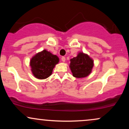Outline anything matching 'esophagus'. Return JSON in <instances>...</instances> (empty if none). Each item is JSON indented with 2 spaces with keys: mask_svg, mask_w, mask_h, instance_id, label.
Wrapping results in <instances>:
<instances>
[{
  "mask_svg": "<svg viewBox=\"0 0 129 129\" xmlns=\"http://www.w3.org/2000/svg\"><path fill=\"white\" fill-rule=\"evenodd\" d=\"M61 60L62 62H65L66 61V57H64V56H63V57H61Z\"/></svg>",
  "mask_w": 129,
  "mask_h": 129,
  "instance_id": "esophagus-1",
  "label": "esophagus"
}]
</instances>
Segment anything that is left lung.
<instances>
[{"label":"left lung","instance_id":"1","mask_svg":"<svg viewBox=\"0 0 129 129\" xmlns=\"http://www.w3.org/2000/svg\"><path fill=\"white\" fill-rule=\"evenodd\" d=\"M93 61L87 54L80 53L76 57L70 60L71 71L73 76L78 78H84L91 73Z\"/></svg>","mask_w":129,"mask_h":129}]
</instances>
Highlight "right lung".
I'll use <instances>...</instances> for the list:
<instances>
[{
  "mask_svg": "<svg viewBox=\"0 0 129 129\" xmlns=\"http://www.w3.org/2000/svg\"><path fill=\"white\" fill-rule=\"evenodd\" d=\"M58 62L57 56L44 50L31 59L30 66L34 76L38 79H44L51 75L53 68Z\"/></svg>",
  "mask_w": 129,
  "mask_h": 129,
  "instance_id": "1",
  "label": "right lung"
}]
</instances>
